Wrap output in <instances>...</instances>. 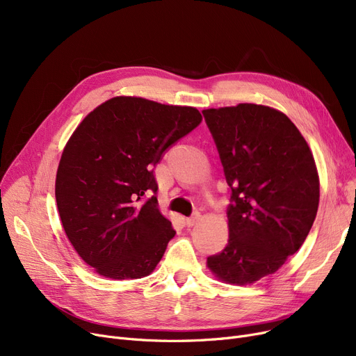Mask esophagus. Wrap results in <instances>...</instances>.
Masks as SVG:
<instances>
[{"label":"esophagus","mask_w":356,"mask_h":356,"mask_svg":"<svg viewBox=\"0 0 356 356\" xmlns=\"http://www.w3.org/2000/svg\"><path fill=\"white\" fill-rule=\"evenodd\" d=\"M199 219H200V213L196 212L193 216L186 219V225H188V227H193V225H196V222H197Z\"/></svg>","instance_id":"esophagus-1"}]
</instances>
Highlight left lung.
<instances>
[{"mask_svg": "<svg viewBox=\"0 0 356 356\" xmlns=\"http://www.w3.org/2000/svg\"><path fill=\"white\" fill-rule=\"evenodd\" d=\"M202 112L232 189L228 245L207 266L223 283L254 284L300 250L312 229L321 197L314 157L275 108L238 104Z\"/></svg>", "mask_w": 356, "mask_h": 356, "instance_id": "left-lung-1", "label": "left lung"}]
</instances>
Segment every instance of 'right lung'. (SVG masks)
<instances>
[{
    "label": "right lung",
    "instance_id": "add662e5",
    "mask_svg": "<svg viewBox=\"0 0 356 356\" xmlns=\"http://www.w3.org/2000/svg\"><path fill=\"white\" fill-rule=\"evenodd\" d=\"M202 122L193 106L115 97L83 118L66 143L54 193L63 229L99 275L152 274L176 231L159 209L153 167Z\"/></svg>",
    "mask_w": 356,
    "mask_h": 356
}]
</instances>
